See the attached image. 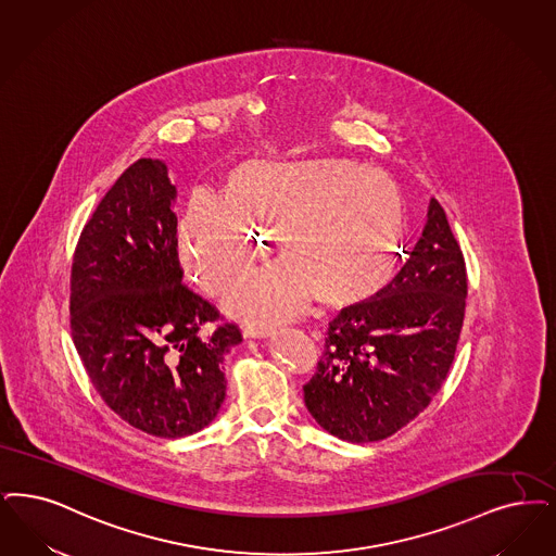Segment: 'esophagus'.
<instances>
[{
    "label": "esophagus",
    "mask_w": 556,
    "mask_h": 556,
    "mask_svg": "<svg viewBox=\"0 0 556 556\" xmlns=\"http://www.w3.org/2000/svg\"><path fill=\"white\" fill-rule=\"evenodd\" d=\"M270 333H273V329L265 327V325H248V327H244L245 339H263V337H268Z\"/></svg>",
    "instance_id": "esophagus-1"
}]
</instances>
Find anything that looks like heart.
Masks as SVG:
<instances>
[{
  "mask_svg": "<svg viewBox=\"0 0 556 556\" xmlns=\"http://www.w3.org/2000/svg\"><path fill=\"white\" fill-rule=\"evenodd\" d=\"M405 225L400 186L348 159H248L223 179L219 199L194 194L179 225L186 273L211 295L250 275L273 233L281 265L233 289L225 308L279 320L314 298L329 308L372 298L393 270Z\"/></svg>",
  "mask_w": 556,
  "mask_h": 556,
  "instance_id": "heart-1",
  "label": "heart"
}]
</instances>
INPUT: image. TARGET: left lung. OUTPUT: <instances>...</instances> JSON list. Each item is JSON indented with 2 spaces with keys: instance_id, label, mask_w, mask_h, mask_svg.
<instances>
[{
  "instance_id": "obj_1",
  "label": "left lung",
  "mask_w": 556,
  "mask_h": 556,
  "mask_svg": "<svg viewBox=\"0 0 556 556\" xmlns=\"http://www.w3.org/2000/svg\"><path fill=\"white\" fill-rule=\"evenodd\" d=\"M395 279L329 323L304 384L312 418L348 443H375L412 422L443 387L466 314L467 273L443 206Z\"/></svg>"
}]
</instances>
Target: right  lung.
Here are the masks:
<instances>
[{
  "label": "right lung",
  "instance_id": "obj_1",
  "mask_svg": "<svg viewBox=\"0 0 556 556\" xmlns=\"http://www.w3.org/2000/svg\"><path fill=\"white\" fill-rule=\"evenodd\" d=\"M176 186L138 159L99 202L74 252L70 327L92 387L134 428L179 439L215 420L238 325L181 283Z\"/></svg>",
  "mask_w": 556,
  "mask_h": 556
}]
</instances>
